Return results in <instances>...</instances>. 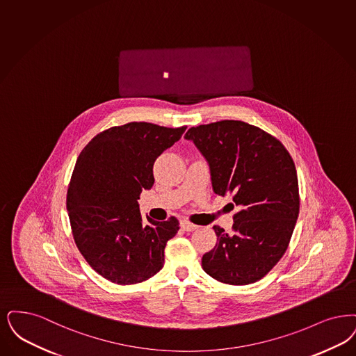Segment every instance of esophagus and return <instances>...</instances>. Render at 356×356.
Segmentation results:
<instances>
[{"instance_id": "esophagus-1", "label": "esophagus", "mask_w": 356, "mask_h": 356, "mask_svg": "<svg viewBox=\"0 0 356 356\" xmlns=\"http://www.w3.org/2000/svg\"><path fill=\"white\" fill-rule=\"evenodd\" d=\"M180 227L181 229H184L186 232H193V230H196V229L199 228L197 225H195V224H191L189 221H186V220H181V222H180Z\"/></svg>"}]
</instances>
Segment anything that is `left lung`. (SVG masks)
Returning a JSON list of instances; mask_svg holds the SVG:
<instances>
[{
  "instance_id": "8db88e82",
  "label": "left lung",
  "mask_w": 356,
  "mask_h": 356,
  "mask_svg": "<svg viewBox=\"0 0 356 356\" xmlns=\"http://www.w3.org/2000/svg\"><path fill=\"white\" fill-rule=\"evenodd\" d=\"M184 138L208 161L214 193L230 195L240 208L232 234L214 225L217 243L202 256V269L222 284H253L282 258L296 227L294 161L278 139L241 120L189 128Z\"/></svg>"
}]
</instances>
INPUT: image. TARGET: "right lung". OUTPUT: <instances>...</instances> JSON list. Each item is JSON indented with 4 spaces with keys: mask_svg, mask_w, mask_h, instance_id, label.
I'll use <instances>...</instances> for the list:
<instances>
[{
    "mask_svg": "<svg viewBox=\"0 0 356 356\" xmlns=\"http://www.w3.org/2000/svg\"><path fill=\"white\" fill-rule=\"evenodd\" d=\"M185 129L131 122L98 134L78 157L66 201L72 236L103 278L139 284L163 268L165 245L179 221L159 222L148 216L145 221L138 199L155 183V160Z\"/></svg>",
    "mask_w": 356,
    "mask_h": 356,
    "instance_id": "obj_1",
    "label": "right lung"
}]
</instances>
